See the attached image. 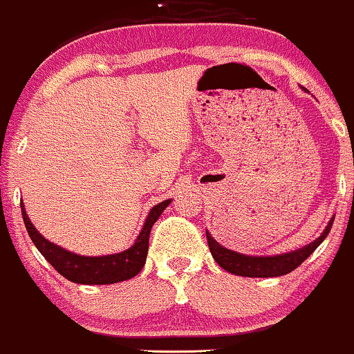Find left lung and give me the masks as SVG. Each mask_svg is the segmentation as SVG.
<instances>
[{"label":"left lung","instance_id":"1","mask_svg":"<svg viewBox=\"0 0 354 354\" xmlns=\"http://www.w3.org/2000/svg\"><path fill=\"white\" fill-rule=\"evenodd\" d=\"M331 225H333V218L330 220L328 226H326L320 238H317L315 241L308 244V246L300 248L297 251L287 252V254L281 256H244L239 254L236 251L226 250V248L218 244L215 239L210 236V233L207 231V241L210 252L213 254V259L216 261L220 268L228 270L231 274H236V276L244 277H277L283 276V274H289L294 269H297L300 264L312 254L313 251L320 246V243L328 236Z\"/></svg>","mask_w":354,"mask_h":354}]
</instances>
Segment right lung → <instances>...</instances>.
Masks as SVG:
<instances>
[{"label":"right lung","mask_w":354,"mask_h":354,"mask_svg":"<svg viewBox=\"0 0 354 354\" xmlns=\"http://www.w3.org/2000/svg\"><path fill=\"white\" fill-rule=\"evenodd\" d=\"M170 200L160 202L152 208L147 215L146 223H144L141 233L136 239V243L123 252L110 256H78L73 252L62 250L57 244L47 241L39 231L34 228L30 220L26 215L24 205L21 202V212H23V220L28 230L29 238L36 244L39 252L46 257L47 263L54 268L60 276L68 279L75 283H86V286H103V283H115L121 281H128L141 272V269L146 264L147 250H149V233L152 225L156 223L157 218L160 216L165 208L169 207Z\"/></svg>","instance_id":"add662e5"}]
</instances>
